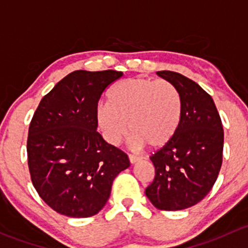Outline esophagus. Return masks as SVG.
<instances>
[{"mask_svg":"<svg viewBox=\"0 0 248 248\" xmlns=\"http://www.w3.org/2000/svg\"><path fill=\"white\" fill-rule=\"evenodd\" d=\"M129 160L131 163H136L137 161H140V160H141V157L137 156V155H135V154H129Z\"/></svg>","mask_w":248,"mask_h":248,"instance_id":"34e87169","label":"esophagus"}]
</instances>
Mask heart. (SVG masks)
Returning a JSON list of instances; mask_svg holds the SVG:
<instances>
[{"instance_id":"b5f03b06","label":"heart","mask_w":248,"mask_h":248,"mask_svg":"<svg viewBox=\"0 0 248 248\" xmlns=\"http://www.w3.org/2000/svg\"><path fill=\"white\" fill-rule=\"evenodd\" d=\"M108 104L98 107L96 116L105 140L118 144L130 131L135 144L161 148L177 134L183 114L178 87L167 80L131 78L112 86Z\"/></svg>"}]
</instances>
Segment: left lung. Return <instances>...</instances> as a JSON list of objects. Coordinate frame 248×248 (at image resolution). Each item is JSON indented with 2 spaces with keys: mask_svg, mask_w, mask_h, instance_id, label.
<instances>
[{
  "mask_svg": "<svg viewBox=\"0 0 248 248\" xmlns=\"http://www.w3.org/2000/svg\"><path fill=\"white\" fill-rule=\"evenodd\" d=\"M157 75L178 87L183 114L174 137L150 156L155 177L145 195L160 210H183L203 200L217 179L223 127L213 98L198 83L174 71Z\"/></svg>",
  "mask_w": 248,
  "mask_h": 248,
  "instance_id": "1",
  "label": "left lung"
}]
</instances>
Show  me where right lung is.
Instances as JSON below:
<instances>
[{"instance_id": "add662e5", "label": "right lung", "mask_w": 248, "mask_h": 248, "mask_svg": "<svg viewBox=\"0 0 248 248\" xmlns=\"http://www.w3.org/2000/svg\"><path fill=\"white\" fill-rule=\"evenodd\" d=\"M122 76L117 70L73 71L42 99L33 114L27 137L31 180L58 214H98L114 178L130 166L123 150L96 131L101 94Z\"/></svg>"}]
</instances>
